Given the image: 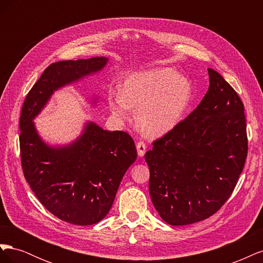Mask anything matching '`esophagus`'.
<instances>
[{
    "instance_id": "obj_1",
    "label": "esophagus",
    "mask_w": 263,
    "mask_h": 263,
    "mask_svg": "<svg viewBox=\"0 0 263 263\" xmlns=\"http://www.w3.org/2000/svg\"><path fill=\"white\" fill-rule=\"evenodd\" d=\"M137 153L139 157H144L145 153H146V144L144 141H138L137 142Z\"/></svg>"
}]
</instances>
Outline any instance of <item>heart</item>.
<instances>
[{
    "instance_id": "heart-1",
    "label": "heart",
    "mask_w": 263,
    "mask_h": 263,
    "mask_svg": "<svg viewBox=\"0 0 263 263\" xmlns=\"http://www.w3.org/2000/svg\"><path fill=\"white\" fill-rule=\"evenodd\" d=\"M189 79L171 68H154L127 77L119 93L110 92L108 108L119 119H128L130 107L140 130L162 137L176 128L192 101Z\"/></svg>"
}]
</instances>
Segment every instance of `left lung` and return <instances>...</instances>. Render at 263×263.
<instances>
[{
    "mask_svg": "<svg viewBox=\"0 0 263 263\" xmlns=\"http://www.w3.org/2000/svg\"><path fill=\"white\" fill-rule=\"evenodd\" d=\"M209 77L198 106L145 155L151 201L172 226L216 213L232 195L248 154L239 95L215 70L209 69Z\"/></svg>",
    "mask_w": 263,
    "mask_h": 263,
    "instance_id": "left-lung-1",
    "label": "left lung"
}]
</instances>
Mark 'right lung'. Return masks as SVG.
I'll return each instance as SVG.
<instances>
[{"label":"right lung","instance_id":"obj_1","mask_svg":"<svg viewBox=\"0 0 263 263\" xmlns=\"http://www.w3.org/2000/svg\"><path fill=\"white\" fill-rule=\"evenodd\" d=\"M107 60L94 57L52 63L31 87L22 107L24 177L47 210L73 225H93L106 216L124 174L137 158L135 142L125 132L104 130L87 122L74 141L52 147L39 136L33 121L54 91L99 72Z\"/></svg>","mask_w":263,"mask_h":263}]
</instances>
